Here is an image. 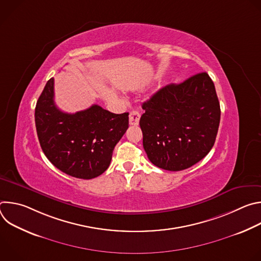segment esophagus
I'll return each instance as SVG.
<instances>
[{
	"label": "esophagus",
	"instance_id": "esophagus-1",
	"mask_svg": "<svg viewBox=\"0 0 261 261\" xmlns=\"http://www.w3.org/2000/svg\"><path fill=\"white\" fill-rule=\"evenodd\" d=\"M139 119H140V114L136 110H133L129 115V123L132 126H137L139 124Z\"/></svg>",
	"mask_w": 261,
	"mask_h": 261
}]
</instances>
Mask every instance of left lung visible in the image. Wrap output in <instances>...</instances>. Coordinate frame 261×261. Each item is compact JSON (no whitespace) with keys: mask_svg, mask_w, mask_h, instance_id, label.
<instances>
[{"mask_svg":"<svg viewBox=\"0 0 261 261\" xmlns=\"http://www.w3.org/2000/svg\"><path fill=\"white\" fill-rule=\"evenodd\" d=\"M143 148L159 168L179 171L203 159L215 143L220 103L206 72L168 85L142 104Z\"/></svg>","mask_w":261,"mask_h":261,"instance_id":"obj_1","label":"left lung"}]
</instances>
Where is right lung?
Masks as SVG:
<instances>
[{
    "instance_id": "1",
    "label": "right lung",
    "mask_w": 261,
    "mask_h": 261,
    "mask_svg": "<svg viewBox=\"0 0 261 261\" xmlns=\"http://www.w3.org/2000/svg\"><path fill=\"white\" fill-rule=\"evenodd\" d=\"M54 84V79L46 83L35 108L42 151L66 174L84 179L99 176L129 127V114L116 115L97 104L75 114L63 113L55 104Z\"/></svg>"
}]
</instances>
